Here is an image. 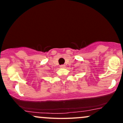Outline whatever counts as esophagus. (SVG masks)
<instances>
[{
	"label": "esophagus",
	"mask_w": 123,
	"mask_h": 123,
	"mask_svg": "<svg viewBox=\"0 0 123 123\" xmlns=\"http://www.w3.org/2000/svg\"><path fill=\"white\" fill-rule=\"evenodd\" d=\"M60 68H65V65H60Z\"/></svg>",
	"instance_id": "obj_1"
}]
</instances>
